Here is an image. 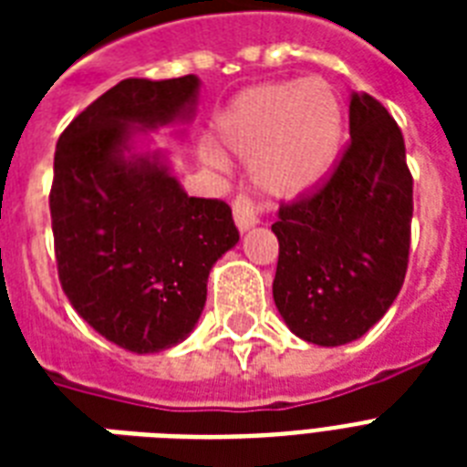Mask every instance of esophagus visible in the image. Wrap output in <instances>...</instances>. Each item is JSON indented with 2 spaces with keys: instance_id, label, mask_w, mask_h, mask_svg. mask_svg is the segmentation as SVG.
<instances>
[{
  "instance_id": "1",
  "label": "esophagus",
  "mask_w": 467,
  "mask_h": 467,
  "mask_svg": "<svg viewBox=\"0 0 467 467\" xmlns=\"http://www.w3.org/2000/svg\"><path fill=\"white\" fill-rule=\"evenodd\" d=\"M233 213H234V223L240 227V233H247L252 227L259 223V208H256L247 196H237L233 203Z\"/></svg>"
}]
</instances>
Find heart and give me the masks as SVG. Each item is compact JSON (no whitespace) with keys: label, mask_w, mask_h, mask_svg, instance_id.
Wrapping results in <instances>:
<instances>
[{"label":"heart","mask_w":467,"mask_h":467,"mask_svg":"<svg viewBox=\"0 0 467 467\" xmlns=\"http://www.w3.org/2000/svg\"><path fill=\"white\" fill-rule=\"evenodd\" d=\"M347 113L325 79H284L240 91L215 120L223 148L256 160L259 189L278 201L307 196L339 160ZM208 160L220 161L218 152Z\"/></svg>","instance_id":"1"}]
</instances>
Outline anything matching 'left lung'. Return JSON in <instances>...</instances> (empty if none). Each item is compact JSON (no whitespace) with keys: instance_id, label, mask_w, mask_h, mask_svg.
Returning <instances> with one entry per match:
<instances>
[{"instance_id":"left-lung-1","label":"left lung","mask_w":467,"mask_h":467,"mask_svg":"<svg viewBox=\"0 0 467 467\" xmlns=\"http://www.w3.org/2000/svg\"><path fill=\"white\" fill-rule=\"evenodd\" d=\"M351 142L312 196L281 205L274 303L296 337L341 347L398 298L412 227L405 138L385 106L351 94Z\"/></svg>"}]
</instances>
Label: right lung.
Listing matches in <instances>:
<instances>
[{
	"label": "right lung",
	"instance_id": "obj_1",
	"mask_svg": "<svg viewBox=\"0 0 467 467\" xmlns=\"http://www.w3.org/2000/svg\"><path fill=\"white\" fill-rule=\"evenodd\" d=\"M196 75L123 79L77 116L55 148V259L77 315L120 348L155 354L196 327L213 264L240 242L233 211L193 198L140 135L189 123Z\"/></svg>",
	"mask_w": 467,
	"mask_h": 467
}]
</instances>
